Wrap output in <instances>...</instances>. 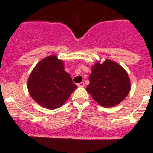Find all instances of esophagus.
Instances as JSON below:
<instances>
[{"label":"esophagus","mask_w":153,"mask_h":153,"mask_svg":"<svg viewBox=\"0 0 153 153\" xmlns=\"http://www.w3.org/2000/svg\"><path fill=\"white\" fill-rule=\"evenodd\" d=\"M78 87H84L85 86V83H84V82H81V83L78 84Z\"/></svg>","instance_id":"esophagus-1"}]
</instances>
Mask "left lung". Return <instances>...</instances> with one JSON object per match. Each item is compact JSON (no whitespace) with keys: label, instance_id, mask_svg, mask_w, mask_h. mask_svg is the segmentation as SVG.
Segmentation results:
<instances>
[{"label":"left lung","instance_id":"obj_1","mask_svg":"<svg viewBox=\"0 0 153 153\" xmlns=\"http://www.w3.org/2000/svg\"><path fill=\"white\" fill-rule=\"evenodd\" d=\"M87 91L103 107H112L122 102L129 93L131 83L128 73L122 66L107 59L92 68Z\"/></svg>","mask_w":153,"mask_h":153}]
</instances>
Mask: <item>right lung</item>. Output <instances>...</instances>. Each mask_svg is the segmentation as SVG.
Wrapping results in <instances>:
<instances>
[{
  "label": "right lung",
  "mask_w": 153,
  "mask_h": 153,
  "mask_svg": "<svg viewBox=\"0 0 153 153\" xmlns=\"http://www.w3.org/2000/svg\"><path fill=\"white\" fill-rule=\"evenodd\" d=\"M77 88L63 62L56 56H50L35 66L28 81L31 97L38 104L49 109L63 105Z\"/></svg>",
  "instance_id": "1"
}]
</instances>
